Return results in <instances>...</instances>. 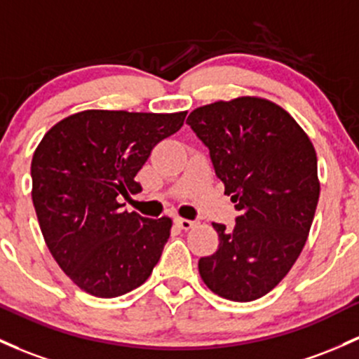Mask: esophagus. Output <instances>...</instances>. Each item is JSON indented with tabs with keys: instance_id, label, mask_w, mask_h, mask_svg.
Returning a JSON list of instances; mask_svg holds the SVG:
<instances>
[{
	"instance_id": "obj_1",
	"label": "esophagus",
	"mask_w": 359,
	"mask_h": 359,
	"mask_svg": "<svg viewBox=\"0 0 359 359\" xmlns=\"http://www.w3.org/2000/svg\"><path fill=\"white\" fill-rule=\"evenodd\" d=\"M175 224L179 228H182V230H191V228L196 224V222H191V219H186V218H175Z\"/></svg>"
}]
</instances>
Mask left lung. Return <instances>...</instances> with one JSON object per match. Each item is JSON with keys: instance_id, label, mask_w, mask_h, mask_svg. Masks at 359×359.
<instances>
[{"instance_id": "obj_1", "label": "left lung", "mask_w": 359, "mask_h": 359, "mask_svg": "<svg viewBox=\"0 0 359 359\" xmlns=\"http://www.w3.org/2000/svg\"><path fill=\"white\" fill-rule=\"evenodd\" d=\"M187 124L238 211L233 230L212 223L219 245L199 259V274L222 298L257 300L290 273L309 237L320 194L313 144L285 109L257 97L203 105Z\"/></svg>"}]
</instances>
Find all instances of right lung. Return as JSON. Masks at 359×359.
Instances as JSON below:
<instances>
[{
    "instance_id": "obj_1",
    "label": "right lung",
    "mask_w": 359,
    "mask_h": 359,
    "mask_svg": "<svg viewBox=\"0 0 359 359\" xmlns=\"http://www.w3.org/2000/svg\"><path fill=\"white\" fill-rule=\"evenodd\" d=\"M187 112L83 110L59 121L32 158V201L50 254L71 281L98 298L143 285L170 237L172 219L128 212L136 173Z\"/></svg>"
}]
</instances>
